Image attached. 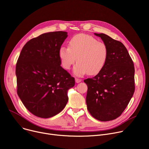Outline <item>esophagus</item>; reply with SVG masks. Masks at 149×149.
<instances>
[{"mask_svg": "<svg viewBox=\"0 0 149 149\" xmlns=\"http://www.w3.org/2000/svg\"><path fill=\"white\" fill-rule=\"evenodd\" d=\"M75 81H76V83H79V82H81L82 81V79H79V78H76L75 79Z\"/></svg>", "mask_w": 149, "mask_h": 149, "instance_id": "1", "label": "esophagus"}]
</instances>
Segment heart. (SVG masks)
Returning <instances> with one entry per match:
<instances>
[{
  "instance_id": "heart-1",
  "label": "heart",
  "mask_w": 149,
  "mask_h": 149,
  "mask_svg": "<svg viewBox=\"0 0 149 149\" xmlns=\"http://www.w3.org/2000/svg\"><path fill=\"white\" fill-rule=\"evenodd\" d=\"M59 56L63 67L70 69L76 60L74 73L79 76L98 73L104 66L108 56L107 45L85 34L74 36L68 42V49L61 47ZM77 58L76 59L75 58Z\"/></svg>"
}]
</instances>
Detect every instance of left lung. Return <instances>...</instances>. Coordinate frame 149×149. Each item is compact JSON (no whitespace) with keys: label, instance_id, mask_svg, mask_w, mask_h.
Masks as SVG:
<instances>
[{"label":"left lung","instance_id":"8db88e82","mask_svg":"<svg viewBox=\"0 0 149 149\" xmlns=\"http://www.w3.org/2000/svg\"><path fill=\"white\" fill-rule=\"evenodd\" d=\"M107 46L108 56L101 71L84 80L88 86L87 109L96 119L105 122L121 115L135 91L134 63L123 44L103 33H94Z\"/></svg>","mask_w":149,"mask_h":149}]
</instances>
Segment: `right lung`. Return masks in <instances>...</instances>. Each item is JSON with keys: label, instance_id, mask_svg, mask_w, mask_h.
I'll return each mask as SVG.
<instances>
[{"label": "right lung", "instance_id": "right-lung-1", "mask_svg": "<svg viewBox=\"0 0 149 149\" xmlns=\"http://www.w3.org/2000/svg\"><path fill=\"white\" fill-rule=\"evenodd\" d=\"M65 31L46 33L27 42L16 64L17 94L35 116L49 118L61 112L74 78L60 65L59 51Z\"/></svg>", "mask_w": 149, "mask_h": 149}]
</instances>
